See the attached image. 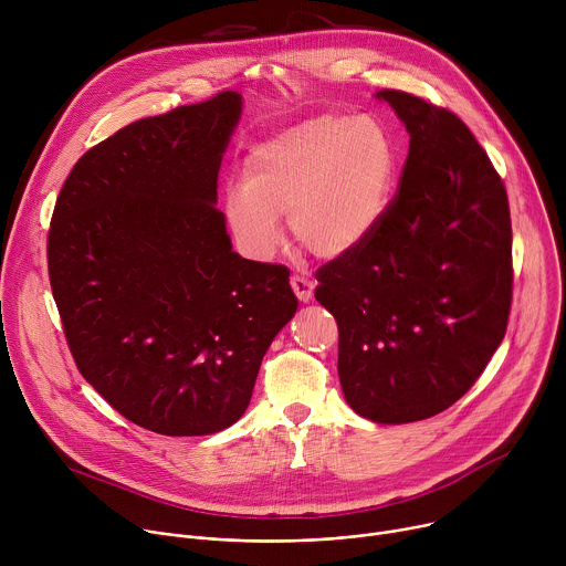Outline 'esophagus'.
I'll return each instance as SVG.
<instances>
[{
  "instance_id": "1",
  "label": "esophagus",
  "mask_w": 566,
  "mask_h": 566,
  "mask_svg": "<svg viewBox=\"0 0 566 566\" xmlns=\"http://www.w3.org/2000/svg\"><path fill=\"white\" fill-rule=\"evenodd\" d=\"M291 289H293V293L297 295V300L300 302H311L313 300V291H315V284H313V280H308V277H302V275H293L291 277Z\"/></svg>"
}]
</instances>
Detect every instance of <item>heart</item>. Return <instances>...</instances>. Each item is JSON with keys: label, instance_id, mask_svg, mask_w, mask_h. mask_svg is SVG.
Here are the masks:
<instances>
[{"label": "heart", "instance_id": "heart-1", "mask_svg": "<svg viewBox=\"0 0 566 566\" xmlns=\"http://www.w3.org/2000/svg\"><path fill=\"white\" fill-rule=\"evenodd\" d=\"M396 168V145L378 118L322 114L249 151L241 186L226 192V221L255 260L277 251L280 214L313 255L345 258L387 214Z\"/></svg>", "mask_w": 566, "mask_h": 566}]
</instances>
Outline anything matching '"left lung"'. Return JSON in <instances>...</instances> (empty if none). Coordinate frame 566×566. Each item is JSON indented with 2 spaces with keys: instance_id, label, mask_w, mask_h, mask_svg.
<instances>
[{
  "instance_id": "obj_1",
  "label": "left lung",
  "mask_w": 566,
  "mask_h": 566,
  "mask_svg": "<svg viewBox=\"0 0 566 566\" xmlns=\"http://www.w3.org/2000/svg\"><path fill=\"white\" fill-rule=\"evenodd\" d=\"M410 134L387 214L315 273L340 332L338 376L374 423L430 419L457 402L504 340L513 234L504 181L448 109L382 90Z\"/></svg>"
}]
</instances>
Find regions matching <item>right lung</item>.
<instances>
[{"label": "right lung", "mask_w": 566, "mask_h": 566, "mask_svg": "<svg viewBox=\"0 0 566 566\" xmlns=\"http://www.w3.org/2000/svg\"><path fill=\"white\" fill-rule=\"evenodd\" d=\"M241 105L221 92L118 129L80 156L55 201L49 277L73 360L156 434L239 421L297 311L289 269L239 258L217 210Z\"/></svg>", "instance_id": "add662e5"}]
</instances>
